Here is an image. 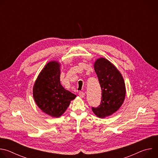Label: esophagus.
<instances>
[{"mask_svg":"<svg viewBox=\"0 0 158 158\" xmlns=\"http://www.w3.org/2000/svg\"><path fill=\"white\" fill-rule=\"evenodd\" d=\"M79 96L81 98H83V97H84V96H85V93H83V92H82V91H80V92L79 93Z\"/></svg>","mask_w":158,"mask_h":158,"instance_id":"obj_1","label":"esophagus"}]
</instances>
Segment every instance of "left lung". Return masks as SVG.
I'll return each mask as SVG.
<instances>
[{
  "mask_svg": "<svg viewBox=\"0 0 158 158\" xmlns=\"http://www.w3.org/2000/svg\"><path fill=\"white\" fill-rule=\"evenodd\" d=\"M94 70L101 87L102 97L97 107H92L94 113L104 118L112 114L122 105L126 95L123 77L116 67L104 58L96 60Z\"/></svg>",
  "mask_w": 158,
  "mask_h": 158,
  "instance_id": "1",
  "label": "left lung"
}]
</instances>
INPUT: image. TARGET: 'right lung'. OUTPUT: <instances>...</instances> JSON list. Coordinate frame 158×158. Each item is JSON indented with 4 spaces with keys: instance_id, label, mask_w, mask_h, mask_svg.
Listing matches in <instances>:
<instances>
[{
    "instance_id": "right-lung-1",
    "label": "right lung",
    "mask_w": 158,
    "mask_h": 158,
    "mask_svg": "<svg viewBox=\"0 0 158 158\" xmlns=\"http://www.w3.org/2000/svg\"><path fill=\"white\" fill-rule=\"evenodd\" d=\"M59 67L56 61L48 63L33 88V97L38 107L45 113L55 118L60 117L76 97L60 84Z\"/></svg>"
}]
</instances>
